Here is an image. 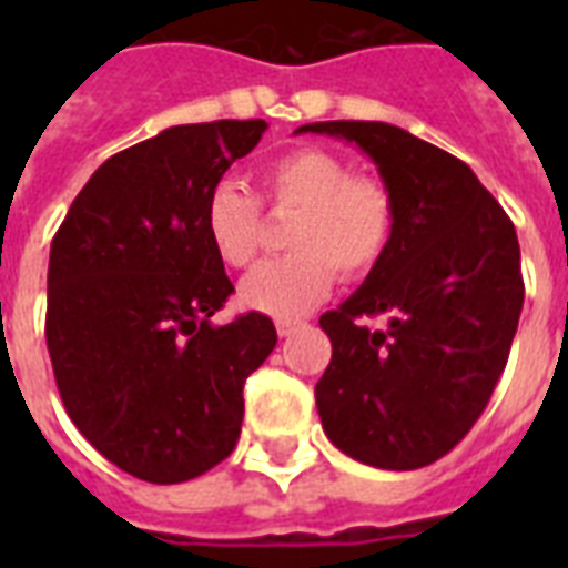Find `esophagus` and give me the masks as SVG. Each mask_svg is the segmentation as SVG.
I'll return each instance as SVG.
<instances>
[{
	"mask_svg": "<svg viewBox=\"0 0 568 568\" xmlns=\"http://www.w3.org/2000/svg\"><path fill=\"white\" fill-rule=\"evenodd\" d=\"M301 327H303L301 321H288V318L276 321V333H280V338H288L294 329H301Z\"/></svg>",
	"mask_w": 568,
	"mask_h": 568,
	"instance_id": "34e87169",
	"label": "esophagus"
}]
</instances>
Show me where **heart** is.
<instances>
[{"label":"heart","instance_id":"heart-1","mask_svg":"<svg viewBox=\"0 0 568 568\" xmlns=\"http://www.w3.org/2000/svg\"><path fill=\"white\" fill-rule=\"evenodd\" d=\"M267 203L294 212L288 256L258 265L241 283V303L274 318H297L327 297L333 271L359 280L377 265L395 232V196L377 180L356 176L342 155L301 146L262 171ZM209 244L223 265L256 258L262 209L235 180L214 182L203 205Z\"/></svg>","mask_w":568,"mask_h":568}]
</instances>
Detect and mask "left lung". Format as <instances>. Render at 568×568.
<instances>
[{
  "mask_svg": "<svg viewBox=\"0 0 568 568\" xmlns=\"http://www.w3.org/2000/svg\"><path fill=\"white\" fill-rule=\"evenodd\" d=\"M356 144L395 196V232L365 283L321 315L333 359L315 386L321 424L347 457L388 471L430 466L493 397L519 327V239L457 155L377 120L297 129ZM383 314L374 331L365 317Z\"/></svg>",
  "mask_w": 568,
  "mask_h": 568,
  "instance_id": "1",
  "label": "left lung"
}]
</instances>
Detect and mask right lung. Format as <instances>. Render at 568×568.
I'll return each mask as SVG.
<instances>
[{
    "label": "right lung",
    "instance_id": "obj_1",
    "mask_svg": "<svg viewBox=\"0 0 568 568\" xmlns=\"http://www.w3.org/2000/svg\"><path fill=\"white\" fill-rule=\"evenodd\" d=\"M265 129L189 123L111 155L52 239L47 347L64 409L146 484H185L230 457L244 379L276 345L262 312L212 324L235 288L203 226L212 185Z\"/></svg>",
    "mask_w": 568,
    "mask_h": 568
}]
</instances>
